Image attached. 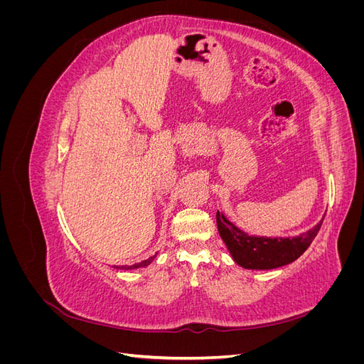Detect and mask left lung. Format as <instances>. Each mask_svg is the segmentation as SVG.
Returning a JSON list of instances; mask_svg holds the SVG:
<instances>
[{
	"label": "left lung",
	"instance_id": "left-lung-1",
	"mask_svg": "<svg viewBox=\"0 0 364 364\" xmlns=\"http://www.w3.org/2000/svg\"><path fill=\"white\" fill-rule=\"evenodd\" d=\"M217 228L230 255L238 266L252 270L277 269L299 258L311 245L322 226L317 223L313 229L294 238H264L250 237L234 226L229 220L217 211Z\"/></svg>",
	"mask_w": 364,
	"mask_h": 364
}]
</instances>
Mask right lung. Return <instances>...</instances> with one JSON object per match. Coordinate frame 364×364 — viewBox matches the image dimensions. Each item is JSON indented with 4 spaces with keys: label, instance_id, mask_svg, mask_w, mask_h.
Returning a JSON list of instances; mask_svg holds the SVG:
<instances>
[{
    "label": "right lung",
    "instance_id": "obj_1",
    "mask_svg": "<svg viewBox=\"0 0 364 364\" xmlns=\"http://www.w3.org/2000/svg\"><path fill=\"white\" fill-rule=\"evenodd\" d=\"M155 259V257H151V258H149V259H146V261H142V262H136V264H134V266H121V267H117V269H123V270H132V269H139V267H146V266H149V264Z\"/></svg>",
    "mask_w": 364,
    "mask_h": 364
}]
</instances>
